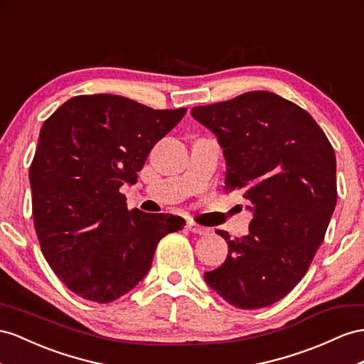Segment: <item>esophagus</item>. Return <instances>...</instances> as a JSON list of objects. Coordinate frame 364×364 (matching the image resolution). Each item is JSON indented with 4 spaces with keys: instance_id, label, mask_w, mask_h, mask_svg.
I'll return each instance as SVG.
<instances>
[{
    "instance_id": "1",
    "label": "esophagus",
    "mask_w": 364,
    "mask_h": 364,
    "mask_svg": "<svg viewBox=\"0 0 364 364\" xmlns=\"http://www.w3.org/2000/svg\"><path fill=\"white\" fill-rule=\"evenodd\" d=\"M188 228L192 234H198V235H206V234H209V229L208 228H203V226H200V225H197V223H192V221H189L188 223Z\"/></svg>"
}]
</instances>
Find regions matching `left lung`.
Returning a JSON list of instances; mask_svg holds the SVG:
<instances>
[{
	"mask_svg": "<svg viewBox=\"0 0 364 364\" xmlns=\"http://www.w3.org/2000/svg\"><path fill=\"white\" fill-rule=\"evenodd\" d=\"M191 115L217 136L226 189H241L249 232L230 240L226 262L204 282L240 309L282 300L301 282L337 204L335 154L315 119L267 90L243 93Z\"/></svg>",
	"mask_w": 364,
	"mask_h": 364,
	"instance_id": "left-lung-1",
	"label": "left lung"
}]
</instances>
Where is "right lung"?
Segmentation results:
<instances>
[{
    "mask_svg": "<svg viewBox=\"0 0 364 364\" xmlns=\"http://www.w3.org/2000/svg\"><path fill=\"white\" fill-rule=\"evenodd\" d=\"M184 114L97 93L68 100L44 121L29 173L33 225L52 271L85 300L132 291L158 241L184 228L178 215L127 210L119 192Z\"/></svg>",
    "mask_w": 364,
    "mask_h": 364,
    "instance_id": "1",
    "label": "right lung"
}]
</instances>
